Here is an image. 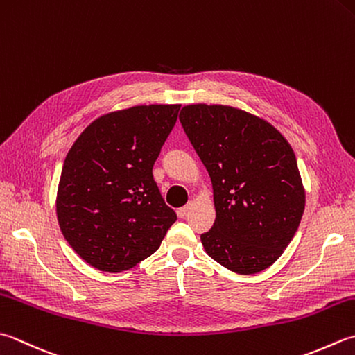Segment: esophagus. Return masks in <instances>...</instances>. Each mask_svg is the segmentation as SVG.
I'll return each instance as SVG.
<instances>
[{"instance_id": "obj_1", "label": "esophagus", "mask_w": 355, "mask_h": 355, "mask_svg": "<svg viewBox=\"0 0 355 355\" xmlns=\"http://www.w3.org/2000/svg\"><path fill=\"white\" fill-rule=\"evenodd\" d=\"M189 211H191V205H186L183 207H180V209H177V214H178L180 218H184Z\"/></svg>"}]
</instances>
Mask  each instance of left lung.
Instances as JSON below:
<instances>
[{
  "mask_svg": "<svg viewBox=\"0 0 355 355\" xmlns=\"http://www.w3.org/2000/svg\"><path fill=\"white\" fill-rule=\"evenodd\" d=\"M180 123L209 173L215 217L201 234L207 255L249 275L279 260L304 211L295 154L263 118L223 104H189Z\"/></svg>",
  "mask_w": 355,
  "mask_h": 355,
  "instance_id": "left-lung-1",
  "label": "left lung"
}]
</instances>
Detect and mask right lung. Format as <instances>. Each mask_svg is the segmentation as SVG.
I'll use <instances>...</instances> for the list:
<instances>
[{
  "instance_id": "right-lung-1",
  "label": "right lung",
  "mask_w": 355,
  "mask_h": 355,
  "mask_svg": "<svg viewBox=\"0 0 355 355\" xmlns=\"http://www.w3.org/2000/svg\"><path fill=\"white\" fill-rule=\"evenodd\" d=\"M178 110L180 104H149L101 115L67 152L57 192L58 225L90 266L104 272L134 268L175 223L152 168Z\"/></svg>"
}]
</instances>
